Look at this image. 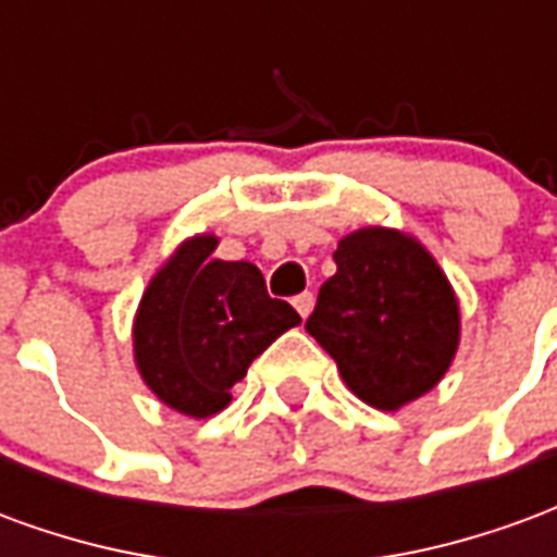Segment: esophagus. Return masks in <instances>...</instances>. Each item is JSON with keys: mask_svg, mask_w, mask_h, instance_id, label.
Segmentation results:
<instances>
[{"mask_svg": "<svg viewBox=\"0 0 557 557\" xmlns=\"http://www.w3.org/2000/svg\"><path fill=\"white\" fill-rule=\"evenodd\" d=\"M292 304H295V310L301 313V319H307V315L313 313V304H315L313 292H301V295H295V298H292Z\"/></svg>", "mask_w": 557, "mask_h": 557, "instance_id": "1", "label": "esophagus"}]
</instances>
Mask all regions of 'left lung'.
Here are the masks:
<instances>
[{
	"label": "left lung",
	"instance_id": "left-lung-1",
	"mask_svg": "<svg viewBox=\"0 0 557 557\" xmlns=\"http://www.w3.org/2000/svg\"><path fill=\"white\" fill-rule=\"evenodd\" d=\"M337 274L307 331L351 394L399 411L438 385L459 349V301L435 256L409 232L363 226L339 238Z\"/></svg>",
	"mask_w": 557,
	"mask_h": 557
}]
</instances>
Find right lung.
<instances>
[{
  "instance_id": "add662e5",
  "label": "right lung",
  "mask_w": 557,
  "mask_h": 557,
  "mask_svg": "<svg viewBox=\"0 0 557 557\" xmlns=\"http://www.w3.org/2000/svg\"><path fill=\"white\" fill-rule=\"evenodd\" d=\"M218 235L182 242L148 280L134 315V361L148 391L187 418L230 406L232 385L301 315L271 298L253 262L214 259Z\"/></svg>"
}]
</instances>
